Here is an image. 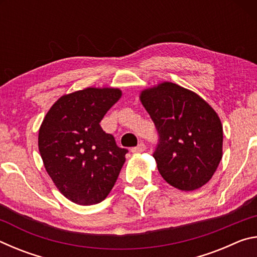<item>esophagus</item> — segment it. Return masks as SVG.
<instances>
[{"label": "esophagus", "mask_w": 257, "mask_h": 257, "mask_svg": "<svg viewBox=\"0 0 257 257\" xmlns=\"http://www.w3.org/2000/svg\"><path fill=\"white\" fill-rule=\"evenodd\" d=\"M146 150V146L144 143H139L137 146H135L132 149L133 153H142V152H144Z\"/></svg>", "instance_id": "esophagus-1"}]
</instances>
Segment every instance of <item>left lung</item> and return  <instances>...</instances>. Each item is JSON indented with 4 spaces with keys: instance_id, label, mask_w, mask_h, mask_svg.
<instances>
[{
    "instance_id": "1",
    "label": "left lung",
    "mask_w": 257,
    "mask_h": 257,
    "mask_svg": "<svg viewBox=\"0 0 257 257\" xmlns=\"http://www.w3.org/2000/svg\"><path fill=\"white\" fill-rule=\"evenodd\" d=\"M159 135L153 158L160 175L180 190H195L222 159L223 130L215 111L197 94L163 82L141 95Z\"/></svg>"
}]
</instances>
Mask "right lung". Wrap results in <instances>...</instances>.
Returning <instances> with one entry per match:
<instances>
[{
	"mask_svg": "<svg viewBox=\"0 0 257 257\" xmlns=\"http://www.w3.org/2000/svg\"><path fill=\"white\" fill-rule=\"evenodd\" d=\"M121 92L86 88L64 95L43 120L38 149L47 173L71 202H102L118 179L128 150L116 145L101 122Z\"/></svg>",
	"mask_w": 257,
	"mask_h": 257,
	"instance_id": "obj_1",
	"label": "right lung"
}]
</instances>
